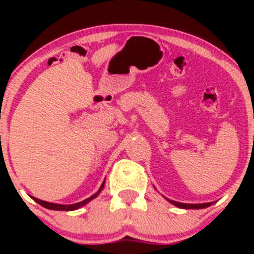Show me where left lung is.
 <instances>
[{
	"mask_svg": "<svg viewBox=\"0 0 254 254\" xmlns=\"http://www.w3.org/2000/svg\"><path fill=\"white\" fill-rule=\"evenodd\" d=\"M170 203H172L173 205L181 207V209H203V207H207L211 205V203H205V204H183V203H177V201L168 200Z\"/></svg>",
	"mask_w": 254,
	"mask_h": 254,
	"instance_id": "left-lung-1",
	"label": "left lung"
}]
</instances>
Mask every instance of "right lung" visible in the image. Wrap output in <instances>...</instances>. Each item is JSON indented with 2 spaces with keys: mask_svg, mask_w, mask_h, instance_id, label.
<instances>
[{
  "mask_svg": "<svg viewBox=\"0 0 254 254\" xmlns=\"http://www.w3.org/2000/svg\"><path fill=\"white\" fill-rule=\"evenodd\" d=\"M104 183H106V182H103V183H102V186H101V188H99V190L97 191L96 194H93V195H92L91 198L86 199V200L81 201V203L72 204V205H61V204H54V203H48V201H43V200H40V199L33 198V196H32V198H33V200L37 201V203H38V204H40V205H42V206L47 207V209H50V210H61V211H71V210H76V209H78V207L83 206L84 204H87V203H88V201H91L92 199L96 198V196L98 195L99 193H101L102 189H103Z\"/></svg>",
  "mask_w": 254,
  "mask_h": 254,
  "instance_id": "obj_1",
  "label": "right lung"
}]
</instances>
